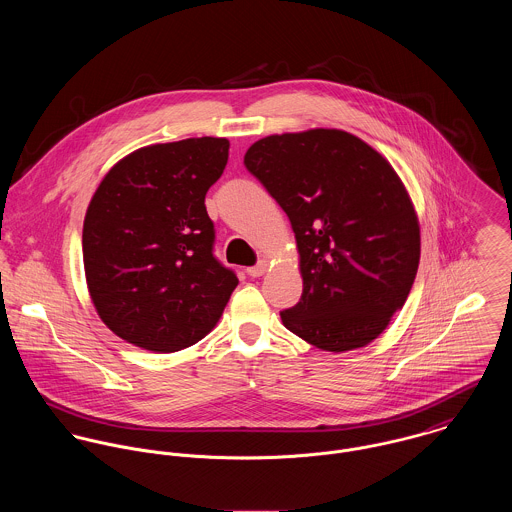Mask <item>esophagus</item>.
<instances>
[{
	"instance_id": "esophagus-1",
	"label": "esophagus",
	"mask_w": 512,
	"mask_h": 512,
	"mask_svg": "<svg viewBox=\"0 0 512 512\" xmlns=\"http://www.w3.org/2000/svg\"><path fill=\"white\" fill-rule=\"evenodd\" d=\"M266 272H268V262H266V260H262V262H258L256 266L248 268V276H252V278H260V276H264Z\"/></svg>"
}]
</instances>
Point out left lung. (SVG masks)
I'll return each instance as SVG.
<instances>
[{
    "instance_id": "1",
    "label": "left lung",
    "mask_w": 512,
    "mask_h": 512,
    "mask_svg": "<svg viewBox=\"0 0 512 512\" xmlns=\"http://www.w3.org/2000/svg\"><path fill=\"white\" fill-rule=\"evenodd\" d=\"M246 169L292 222L303 293L282 323L345 353L372 343L402 309L420 264V220L390 161L335 128L266 136Z\"/></svg>"
}]
</instances>
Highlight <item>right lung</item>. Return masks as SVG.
I'll list each match as a JSON object with an SVG mask.
<instances>
[{"label": "right lung", "instance_id": "obj_1", "mask_svg": "<svg viewBox=\"0 0 512 512\" xmlns=\"http://www.w3.org/2000/svg\"><path fill=\"white\" fill-rule=\"evenodd\" d=\"M228 147L211 136L140 147L94 191L82 226L86 286L126 343L175 353L217 327L238 278L213 256L205 195Z\"/></svg>", "mask_w": 512, "mask_h": 512}]
</instances>
